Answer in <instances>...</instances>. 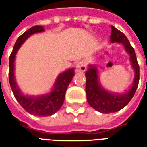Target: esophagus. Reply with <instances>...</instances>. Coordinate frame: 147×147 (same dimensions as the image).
Wrapping results in <instances>:
<instances>
[{"label": "esophagus", "mask_w": 147, "mask_h": 147, "mask_svg": "<svg viewBox=\"0 0 147 147\" xmlns=\"http://www.w3.org/2000/svg\"><path fill=\"white\" fill-rule=\"evenodd\" d=\"M86 69V66L83 61H79L76 65V70L77 72H84Z\"/></svg>", "instance_id": "1"}]
</instances>
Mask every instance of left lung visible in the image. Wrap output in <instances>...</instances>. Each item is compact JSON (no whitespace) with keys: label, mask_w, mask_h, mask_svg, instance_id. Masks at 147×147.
Masks as SVG:
<instances>
[{"label":"left lung","mask_w":147,"mask_h":147,"mask_svg":"<svg viewBox=\"0 0 147 147\" xmlns=\"http://www.w3.org/2000/svg\"><path fill=\"white\" fill-rule=\"evenodd\" d=\"M112 32L111 43H120L124 47L125 51L129 54L130 62L134 70L135 76L132 85L123 93H113L105 89L100 83L98 70L95 64H89L86 74V98L89 105L102 113H111L122 109L131 100L138 87L139 80V67L136 53L130 44L127 37L116 27L111 26Z\"/></svg>","instance_id":"8db88e82"}]
</instances>
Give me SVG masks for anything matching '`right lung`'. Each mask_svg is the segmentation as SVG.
<instances>
[{"instance_id":"right-lung-1","label":"right lung","mask_w":147,"mask_h":147,"mask_svg":"<svg viewBox=\"0 0 147 147\" xmlns=\"http://www.w3.org/2000/svg\"><path fill=\"white\" fill-rule=\"evenodd\" d=\"M42 26H34L18 38L9 58V83L16 101L30 114L38 117H48L57 113L63 105L67 86L75 76L74 67L59 74L49 92L41 95L24 94L21 91L15 77V60L19 49L30 36L44 32Z\"/></svg>"}]
</instances>
